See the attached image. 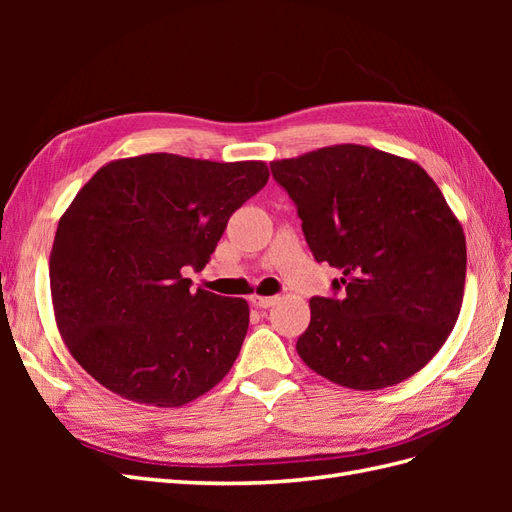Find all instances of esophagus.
Listing matches in <instances>:
<instances>
[{"label":"esophagus","instance_id":"1","mask_svg":"<svg viewBox=\"0 0 512 512\" xmlns=\"http://www.w3.org/2000/svg\"><path fill=\"white\" fill-rule=\"evenodd\" d=\"M250 301H252V305H256V307L267 309V307H271V305L277 301V297H258V294H254V297H252Z\"/></svg>","mask_w":512,"mask_h":512}]
</instances>
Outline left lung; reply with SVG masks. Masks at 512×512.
<instances>
[{
    "instance_id": "obj_1",
    "label": "left lung",
    "mask_w": 512,
    "mask_h": 512,
    "mask_svg": "<svg viewBox=\"0 0 512 512\" xmlns=\"http://www.w3.org/2000/svg\"><path fill=\"white\" fill-rule=\"evenodd\" d=\"M318 262L342 271L335 297L309 301L297 352L354 391L408 380L444 346L466 284V235L440 188L412 160L331 145L271 162Z\"/></svg>"
}]
</instances>
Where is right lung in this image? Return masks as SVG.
I'll use <instances>...</instances> for the list:
<instances>
[{
    "mask_svg": "<svg viewBox=\"0 0 512 512\" xmlns=\"http://www.w3.org/2000/svg\"><path fill=\"white\" fill-rule=\"evenodd\" d=\"M265 162L145 153L104 164L59 218L51 260L55 322L70 354L134 404L181 408L235 363L245 299L190 290L224 228L265 188Z\"/></svg>",
    "mask_w": 512,
    "mask_h": 512,
    "instance_id": "1",
    "label": "right lung"
}]
</instances>
